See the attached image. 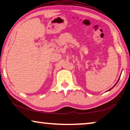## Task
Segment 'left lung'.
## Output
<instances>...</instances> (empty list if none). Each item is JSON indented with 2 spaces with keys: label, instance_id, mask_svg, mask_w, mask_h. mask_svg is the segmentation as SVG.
I'll use <instances>...</instances> for the list:
<instances>
[{
  "label": "left lung",
  "instance_id": "obj_1",
  "mask_svg": "<svg viewBox=\"0 0 130 130\" xmlns=\"http://www.w3.org/2000/svg\"><path fill=\"white\" fill-rule=\"evenodd\" d=\"M120 77H119V79H118V81H117V83H118V82L119 81V80H120ZM117 83H116V84H115V85H114V86H113V87H114V86H115V85H117ZM113 88H112L111 89H109V90H108V91H109V90H111V89H112Z\"/></svg>",
  "mask_w": 130,
  "mask_h": 130
}]
</instances>
